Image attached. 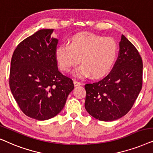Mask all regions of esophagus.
<instances>
[{"instance_id":"esophagus-1","label":"esophagus","mask_w":153,"mask_h":153,"mask_svg":"<svg viewBox=\"0 0 153 153\" xmlns=\"http://www.w3.org/2000/svg\"><path fill=\"white\" fill-rule=\"evenodd\" d=\"M73 83H74L75 86H80V85H82V83H81L80 82H78V81H77V80L73 81Z\"/></svg>"}]
</instances>
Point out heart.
Wrapping results in <instances>:
<instances>
[{
  "label": "heart",
  "mask_w": 153,
  "mask_h": 153,
  "mask_svg": "<svg viewBox=\"0 0 153 153\" xmlns=\"http://www.w3.org/2000/svg\"><path fill=\"white\" fill-rule=\"evenodd\" d=\"M118 46L111 38L90 33L73 36L68 45L61 44L55 50V58L62 70L69 71L80 61L74 75L83 78L92 75L99 78L111 71L117 58Z\"/></svg>",
  "instance_id": "b5f03b06"
}]
</instances>
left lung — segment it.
I'll return each instance as SVG.
<instances>
[{
	"label": "left lung",
	"mask_w": 153,
	"mask_h": 153,
	"mask_svg": "<svg viewBox=\"0 0 153 153\" xmlns=\"http://www.w3.org/2000/svg\"><path fill=\"white\" fill-rule=\"evenodd\" d=\"M143 62L134 45L124 35L113 69L102 80L85 85V107L101 121H113L125 115L142 88Z\"/></svg>",
	"instance_id": "left-lung-1"
}]
</instances>
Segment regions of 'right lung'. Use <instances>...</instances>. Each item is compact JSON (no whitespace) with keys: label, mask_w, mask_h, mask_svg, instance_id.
<instances>
[{"label":"right lung","mask_w":153,"mask_h":153,"mask_svg":"<svg viewBox=\"0 0 153 153\" xmlns=\"http://www.w3.org/2000/svg\"><path fill=\"white\" fill-rule=\"evenodd\" d=\"M54 29H40L18 45L13 54L10 90L22 112L38 120H47L64 108L74 89L73 80L57 67L58 39Z\"/></svg>","instance_id":"obj_1"}]
</instances>
